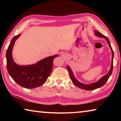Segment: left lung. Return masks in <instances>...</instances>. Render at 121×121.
I'll use <instances>...</instances> for the list:
<instances>
[{
	"label": "left lung",
	"mask_w": 121,
	"mask_h": 121,
	"mask_svg": "<svg viewBox=\"0 0 121 121\" xmlns=\"http://www.w3.org/2000/svg\"><path fill=\"white\" fill-rule=\"evenodd\" d=\"M95 34L97 36L99 37H101V38H105L106 40H107L108 44L109 45V46L110 47V49H111L112 52V65L111 67H110V70L109 71L107 74H106L105 76H104V77H102L101 79H100L99 81H98V82L95 83H91L90 84H88V85H85L84 84H82L79 82L78 81L77 79H76V78L74 77V76L73 75V73L71 71V69L70 68V67L69 66L67 67V69L68 70V72H69V76H70V79L72 81L73 83L76 86L78 87L80 89H83V90H93L96 89H98V88H99L100 87L104 85L105 84V83L107 82V81H108V78H109L110 76L111 75L112 71V69H113V58H114V52L113 50H112V48L111 46V45H110V42L109 40V39H108L107 37H106L105 36H104L102 35V34L100 33L99 31H98V30H96L95 31Z\"/></svg>",
	"instance_id": "left-lung-1"
}]
</instances>
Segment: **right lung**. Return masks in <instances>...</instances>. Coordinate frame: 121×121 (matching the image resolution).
Returning a JSON list of instances; mask_svg holds the SVG:
<instances>
[{
	"label": "right lung",
	"instance_id": "right-lung-1",
	"mask_svg": "<svg viewBox=\"0 0 121 121\" xmlns=\"http://www.w3.org/2000/svg\"><path fill=\"white\" fill-rule=\"evenodd\" d=\"M20 34L12 38L6 52L7 69L9 75L19 85L26 89H34L46 82L53 68V61L58 56L46 58L36 64L22 66L14 62L12 51L15 40Z\"/></svg>",
	"mask_w": 121,
	"mask_h": 121
}]
</instances>
